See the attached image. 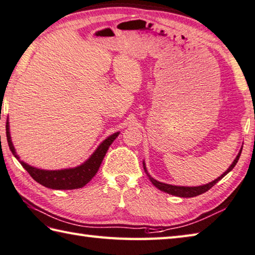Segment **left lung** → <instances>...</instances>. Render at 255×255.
Listing matches in <instances>:
<instances>
[{"label":"left lung","mask_w":255,"mask_h":255,"mask_svg":"<svg viewBox=\"0 0 255 255\" xmlns=\"http://www.w3.org/2000/svg\"><path fill=\"white\" fill-rule=\"evenodd\" d=\"M241 152H242V149L240 150L239 154L236 155V158H235V160L233 161V163L231 164L230 168L227 169V170H226L224 173H223V175H222L221 177H218L217 179H215V180L212 181V182H209V184L203 185V186H198V187H182V186H172V185L163 184V182H160V181H158V180L153 179V178L149 175V172H148V170H146V168H145L144 162H143V168H144L145 173H146V175H148V177H149L150 181L152 182V184H153L155 187H157L158 189L164 191V193H168V194H170V195H173V196H178V197L189 198V197H195V196H198V195H202V194H204V193H206V191L211 189L214 185H216L217 182L220 181L223 177H225V176L227 175V173H229V172L232 170V169H233V168L235 167V164L238 163L239 159H240V155H241Z\"/></svg>","instance_id":"1"}]
</instances>
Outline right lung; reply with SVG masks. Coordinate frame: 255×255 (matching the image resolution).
<instances>
[{
    "instance_id": "right-lung-1",
    "label": "right lung",
    "mask_w": 255,
    "mask_h": 255,
    "mask_svg": "<svg viewBox=\"0 0 255 255\" xmlns=\"http://www.w3.org/2000/svg\"><path fill=\"white\" fill-rule=\"evenodd\" d=\"M119 134L120 132H116L103 141L102 143L98 145V148L95 150V152L91 155V158L78 167L70 169H61V170H42V169L31 167L23 161H20V163L35 181L39 182L40 185L47 187V188L62 190L82 188V187L88 184V182L92 180V178L96 175V172L101 167V163L105 157L107 150H109L110 145L113 143V141L118 137ZM6 139L13 155L19 160L20 158L19 155L16 154L15 149L14 146H13L11 140L8 122H6Z\"/></svg>"
}]
</instances>
